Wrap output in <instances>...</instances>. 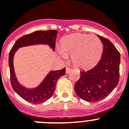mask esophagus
Returning a JSON list of instances; mask_svg holds the SVG:
<instances>
[{"label":"esophagus","instance_id":"obj_1","mask_svg":"<svg viewBox=\"0 0 129 129\" xmlns=\"http://www.w3.org/2000/svg\"><path fill=\"white\" fill-rule=\"evenodd\" d=\"M71 71V68H69V67H67L66 68V73H67H67H69V72Z\"/></svg>","mask_w":129,"mask_h":129}]
</instances>
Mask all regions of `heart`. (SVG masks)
Listing matches in <instances>:
<instances>
[{
	"label": "heart",
	"instance_id": "b5f03b06",
	"mask_svg": "<svg viewBox=\"0 0 129 129\" xmlns=\"http://www.w3.org/2000/svg\"><path fill=\"white\" fill-rule=\"evenodd\" d=\"M103 53V44L96 35L75 33L62 40L58 54L66 60L71 56L74 66L80 69H88L99 62Z\"/></svg>",
	"mask_w": 129,
	"mask_h": 129
}]
</instances>
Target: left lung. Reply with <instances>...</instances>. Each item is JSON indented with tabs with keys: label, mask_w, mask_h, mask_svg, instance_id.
Returning a JSON list of instances; mask_svg holds the SVG:
<instances>
[{
	"label": "left lung",
	"mask_w": 129,
	"mask_h": 129,
	"mask_svg": "<svg viewBox=\"0 0 129 129\" xmlns=\"http://www.w3.org/2000/svg\"><path fill=\"white\" fill-rule=\"evenodd\" d=\"M98 37L104 45L100 61L92 69L81 71L80 78L74 86L76 94L89 102L105 98L119 82L120 54L110 40Z\"/></svg>",
	"instance_id": "8db88e82"
}]
</instances>
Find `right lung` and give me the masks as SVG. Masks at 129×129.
<instances>
[{"instance_id":"obj_1","label":"right lung","mask_w":129,"mask_h":129,"mask_svg":"<svg viewBox=\"0 0 129 129\" xmlns=\"http://www.w3.org/2000/svg\"><path fill=\"white\" fill-rule=\"evenodd\" d=\"M57 34L58 31L55 30L35 31L18 39L10 51L9 67L12 87L21 98L31 104H42L53 96L58 80L66 74V68L58 71H50L39 85L35 87H26L20 83L16 76L13 65L14 56L20 47L35 45H47L54 51Z\"/></svg>"}]
</instances>
